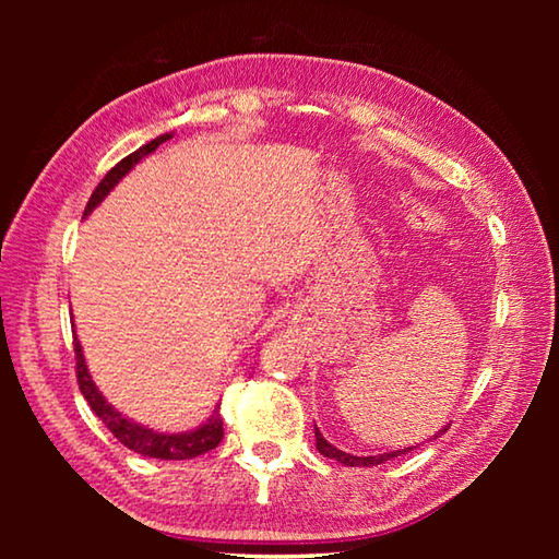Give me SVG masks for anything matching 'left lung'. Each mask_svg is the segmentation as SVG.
Masks as SVG:
<instances>
[{"mask_svg":"<svg viewBox=\"0 0 559 559\" xmlns=\"http://www.w3.org/2000/svg\"><path fill=\"white\" fill-rule=\"evenodd\" d=\"M443 431H447V429H443ZM443 431H439V433H443ZM316 447H318L320 453H323V456L345 463V466H377V463H384V461H390L394 456H402V453H406V451H412V449H402V451L380 453V456H353V453H345V451L335 449L333 443H328L323 433L318 431V427H316Z\"/></svg>","mask_w":559,"mask_h":559,"instance_id":"obj_1","label":"left lung"}]
</instances>
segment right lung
<instances>
[{"mask_svg": "<svg viewBox=\"0 0 559 559\" xmlns=\"http://www.w3.org/2000/svg\"><path fill=\"white\" fill-rule=\"evenodd\" d=\"M169 138H173V132H165V135L150 140L147 145L135 150V153L128 155L126 159H120V163L112 167L106 177L100 179V185L93 189V194H91V200L86 204V212H83V216H88L93 210H96V206L103 200H106V194L110 192V189L116 187L120 179L126 177L130 169L140 163V159H143L150 153H155V150L163 143H167ZM73 349H75V377H79L81 394L86 396L91 409L96 412V416H100V421L106 424L112 437H116L122 443V447H128L130 451H135V453H143V456L163 459V461L194 459V456H202V453L219 447V441L224 439L219 406H216L214 414L210 416V419H206V424H202V427L194 429V431L159 433V431H153V429H145V427H140V424L130 421L128 416H122L118 409H112V404H108L106 396L98 392V386L93 384V380H91L86 359H83L81 343H79V337H75V335H73Z\"/></svg>", "mask_w": 559, "mask_h": 559, "instance_id": "1", "label": "right lung"}]
</instances>
